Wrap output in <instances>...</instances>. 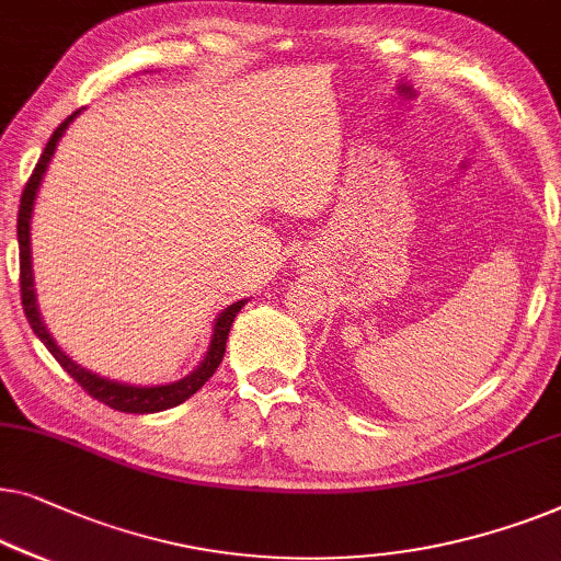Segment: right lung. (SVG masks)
Wrapping results in <instances>:
<instances>
[{"instance_id": "add662e5", "label": "right lung", "mask_w": 561, "mask_h": 561, "mask_svg": "<svg viewBox=\"0 0 561 561\" xmlns=\"http://www.w3.org/2000/svg\"><path fill=\"white\" fill-rule=\"evenodd\" d=\"M83 108H78L62 122L58 129L53 131L50 141L45 145V152L37 160V168L30 178V183L25 185V193H22L20 201V216H18V241H20V289H22V310L27 314L30 328L33 333L41 337L45 343V348L53 353V358L60 363L62 370H68L73 376V381H78L83 391H89L93 399H99L101 404L116 409V412H126V414H154V412H164V409H172L178 404H183L185 399H191L201 386L208 381V378L216 374V368L220 366L226 353V341L228 333H231V325L236 320V314L241 312V307L249 302V299H239V302L228 305L224 312L218 314L216 322H213V333H210V343L208 351H205L203 360L195 366L191 374L180 381L172 383H157V386H134V383H124V381H114V378L99 376L93 370L83 368L81 363H76L68 356L66 351L55 343V337L50 335V330L43 322L41 307H37V291H35V274H33V247H30V228H33V210H35V201L37 193H41L43 178L47 172V164H50L55 149H58V141L62 134L78 114Z\"/></svg>"}]
</instances>
